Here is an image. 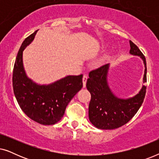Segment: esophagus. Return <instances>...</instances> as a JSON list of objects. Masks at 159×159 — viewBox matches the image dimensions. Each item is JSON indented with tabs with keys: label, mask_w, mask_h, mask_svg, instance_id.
I'll use <instances>...</instances> for the list:
<instances>
[{
	"label": "esophagus",
	"mask_w": 159,
	"mask_h": 159,
	"mask_svg": "<svg viewBox=\"0 0 159 159\" xmlns=\"http://www.w3.org/2000/svg\"><path fill=\"white\" fill-rule=\"evenodd\" d=\"M88 75H84L83 76V78H82V82H83V87L84 88V87L86 86V82H87V80H88Z\"/></svg>",
	"instance_id": "obj_1"
}]
</instances>
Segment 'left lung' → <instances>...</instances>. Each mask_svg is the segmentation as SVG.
Instances as JSON below:
<instances>
[{
    "label": "left lung",
    "instance_id": "8db88e82",
    "mask_svg": "<svg viewBox=\"0 0 159 159\" xmlns=\"http://www.w3.org/2000/svg\"><path fill=\"white\" fill-rule=\"evenodd\" d=\"M130 54L138 56L145 65L143 82H147L146 61L137 45L129 40ZM109 64L90 71L86 87L91 94L89 104V119L95 127L101 129H116L127 124L133 117L144 101L146 87L143 85L139 93L127 99L119 98L108 84Z\"/></svg>",
    "mask_w": 159,
    "mask_h": 159
}]
</instances>
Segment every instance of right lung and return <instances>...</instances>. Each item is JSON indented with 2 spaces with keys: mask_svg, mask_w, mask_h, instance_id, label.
<instances>
[{
  "mask_svg": "<svg viewBox=\"0 0 159 159\" xmlns=\"http://www.w3.org/2000/svg\"><path fill=\"white\" fill-rule=\"evenodd\" d=\"M38 32L24 40L17 53L13 71V89L24 113L40 125H52L62 119L73 97L81 90L82 75H69L50 84H38L27 77L23 66V51Z\"/></svg>",
  "mask_w": 159,
  "mask_h": 159,
  "instance_id": "add662e5",
  "label": "right lung"
}]
</instances>
